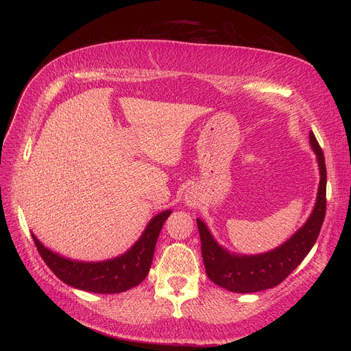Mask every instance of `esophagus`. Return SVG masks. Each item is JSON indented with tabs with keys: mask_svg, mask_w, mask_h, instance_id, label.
<instances>
[{
	"mask_svg": "<svg viewBox=\"0 0 351 351\" xmlns=\"http://www.w3.org/2000/svg\"><path fill=\"white\" fill-rule=\"evenodd\" d=\"M199 202H200V193L197 192V189L189 188V189L186 191V193H185V204H186L188 206L195 208V206L199 205Z\"/></svg>",
	"mask_w": 351,
	"mask_h": 351,
	"instance_id": "1",
	"label": "esophagus"
}]
</instances>
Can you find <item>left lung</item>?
<instances>
[{"label":"left lung","mask_w":351,"mask_h":351,"mask_svg":"<svg viewBox=\"0 0 351 351\" xmlns=\"http://www.w3.org/2000/svg\"><path fill=\"white\" fill-rule=\"evenodd\" d=\"M308 139L320 172L316 204L306 223L285 243L259 254L232 253L215 241L204 220L196 219L206 274L215 285L234 293H256L271 289L280 285L315 246L326 216L327 175L324 155L315 134L310 132Z\"/></svg>","instance_id":"8db88e82"}]
</instances>
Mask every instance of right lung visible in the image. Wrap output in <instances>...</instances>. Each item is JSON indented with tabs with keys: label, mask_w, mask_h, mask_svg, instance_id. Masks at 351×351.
Wrapping results in <instances>:
<instances>
[{
	"label": "right lung",
	"mask_w": 351,
	"mask_h": 351,
	"mask_svg": "<svg viewBox=\"0 0 351 351\" xmlns=\"http://www.w3.org/2000/svg\"><path fill=\"white\" fill-rule=\"evenodd\" d=\"M171 209L154 216L141 237L123 254L101 262H82L64 257L45 247L34 233V243L47 266L68 286L90 293H121L138 286L149 273L158 236Z\"/></svg>",
	"instance_id": "add662e5"
}]
</instances>
